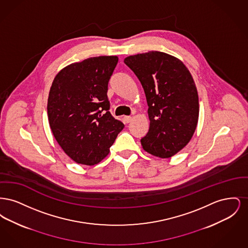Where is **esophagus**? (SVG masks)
<instances>
[{
  "label": "esophagus",
  "mask_w": 248,
  "mask_h": 248,
  "mask_svg": "<svg viewBox=\"0 0 248 248\" xmlns=\"http://www.w3.org/2000/svg\"><path fill=\"white\" fill-rule=\"evenodd\" d=\"M131 120H132V117L131 116H124V122L125 123V124H128L131 122Z\"/></svg>",
  "instance_id": "34e87169"
}]
</instances>
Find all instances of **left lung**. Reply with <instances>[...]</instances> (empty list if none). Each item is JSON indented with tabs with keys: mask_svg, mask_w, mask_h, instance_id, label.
Instances as JSON below:
<instances>
[{
	"mask_svg": "<svg viewBox=\"0 0 248 248\" xmlns=\"http://www.w3.org/2000/svg\"><path fill=\"white\" fill-rule=\"evenodd\" d=\"M140 81L148 103L150 129L142 138L143 149L169 158L193 136L199 117L198 93L191 74L177 58L158 51L124 59Z\"/></svg>",
	"mask_w": 248,
	"mask_h": 248,
	"instance_id": "obj_1",
	"label": "left lung"
}]
</instances>
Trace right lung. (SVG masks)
I'll return each instance as SVG.
<instances>
[{
  "mask_svg": "<svg viewBox=\"0 0 248 248\" xmlns=\"http://www.w3.org/2000/svg\"><path fill=\"white\" fill-rule=\"evenodd\" d=\"M117 63L115 56L72 63L59 71L50 88V127L65 154L78 164H98L124 127L110 114L107 95Z\"/></svg>",
  "mask_w": 248,
  "mask_h": 248,
  "instance_id": "add662e5",
  "label": "right lung"
}]
</instances>
